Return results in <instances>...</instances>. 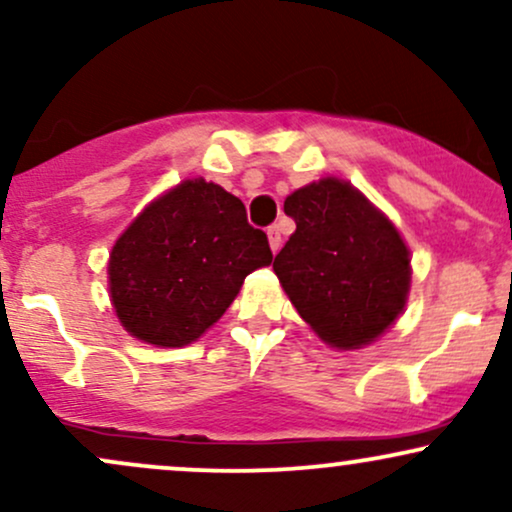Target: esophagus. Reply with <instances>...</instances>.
<instances>
[{"mask_svg":"<svg viewBox=\"0 0 512 512\" xmlns=\"http://www.w3.org/2000/svg\"><path fill=\"white\" fill-rule=\"evenodd\" d=\"M267 238H269V248H272V252H276L281 248V231L279 226H269L267 228Z\"/></svg>","mask_w":512,"mask_h":512,"instance_id":"obj_1","label":"esophagus"}]
</instances>
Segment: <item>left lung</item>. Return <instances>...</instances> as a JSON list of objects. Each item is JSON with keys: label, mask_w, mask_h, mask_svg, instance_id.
I'll return each mask as SVG.
<instances>
[{"label": "left lung", "mask_w": 512, "mask_h": 512, "mask_svg": "<svg viewBox=\"0 0 512 512\" xmlns=\"http://www.w3.org/2000/svg\"><path fill=\"white\" fill-rule=\"evenodd\" d=\"M284 211L296 233L274 257V272L298 315L337 349L380 337L409 293V250L397 228L337 178L296 190Z\"/></svg>", "instance_id": "left-lung-1"}]
</instances>
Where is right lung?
Segmentation results:
<instances>
[{
  "label": "right lung",
  "instance_id": "add662e5",
  "mask_svg": "<svg viewBox=\"0 0 512 512\" xmlns=\"http://www.w3.org/2000/svg\"><path fill=\"white\" fill-rule=\"evenodd\" d=\"M272 262L245 204L214 182L185 180L122 233L110 255V296L132 337L185 346L238 296L245 276Z\"/></svg>",
  "mask_w": 512,
  "mask_h": 512
}]
</instances>
